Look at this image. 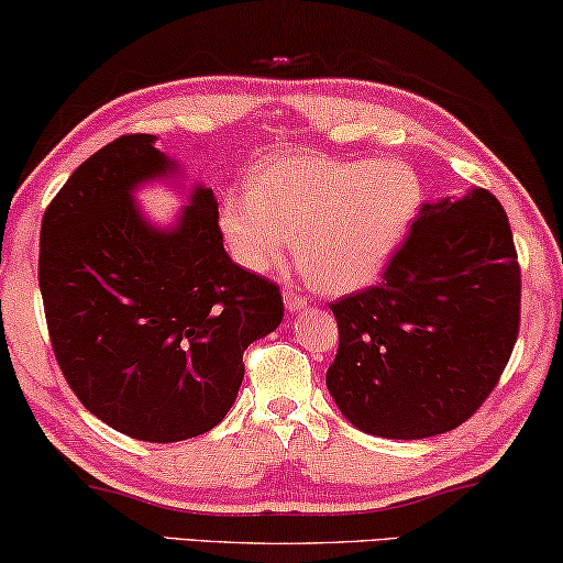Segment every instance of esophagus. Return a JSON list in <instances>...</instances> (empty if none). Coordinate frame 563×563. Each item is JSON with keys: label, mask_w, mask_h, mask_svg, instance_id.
Listing matches in <instances>:
<instances>
[{"label": "esophagus", "mask_w": 563, "mask_h": 563, "mask_svg": "<svg viewBox=\"0 0 563 563\" xmlns=\"http://www.w3.org/2000/svg\"><path fill=\"white\" fill-rule=\"evenodd\" d=\"M283 303H285V310H290V313H296V310L303 308L308 300L306 296H300V292L296 288H285L283 290Z\"/></svg>", "instance_id": "34e87169"}]
</instances>
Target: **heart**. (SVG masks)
I'll list each match as a JSON object with an SVG mask.
<instances>
[{"label": "heart", "mask_w": 563, "mask_h": 563, "mask_svg": "<svg viewBox=\"0 0 563 563\" xmlns=\"http://www.w3.org/2000/svg\"><path fill=\"white\" fill-rule=\"evenodd\" d=\"M424 187L397 158H267L247 181V197L220 207L230 255L253 273L283 265L290 242L303 278L323 292H351L379 275L407 238Z\"/></svg>", "instance_id": "1"}]
</instances>
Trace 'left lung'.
<instances>
[{"instance_id": "obj_1", "label": "left lung", "mask_w": 563, "mask_h": 563, "mask_svg": "<svg viewBox=\"0 0 563 563\" xmlns=\"http://www.w3.org/2000/svg\"><path fill=\"white\" fill-rule=\"evenodd\" d=\"M325 387L362 432L422 440L455 430L496 389L521 323V267L488 189L419 209L379 285L335 300Z\"/></svg>"}]
</instances>
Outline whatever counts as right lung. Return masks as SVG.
Returning a JSON list of instances; mask_svg holds the SVG:
<instances>
[{"label": "right lung", "instance_id": "obj_1", "mask_svg": "<svg viewBox=\"0 0 563 563\" xmlns=\"http://www.w3.org/2000/svg\"><path fill=\"white\" fill-rule=\"evenodd\" d=\"M154 144L121 136L70 174L42 217L40 292L82 407L133 440L179 442L230 412L283 298L224 253L212 189L197 184L174 228L141 214L133 191L179 172Z\"/></svg>", "mask_w": 563, "mask_h": 563}]
</instances>
